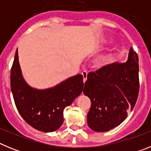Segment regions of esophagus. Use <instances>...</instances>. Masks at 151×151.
<instances>
[{"mask_svg": "<svg viewBox=\"0 0 151 151\" xmlns=\"http://www.w3.org/2000/svg\"><path fill=\"white\" fill-rule=\"evenodd\" d=\"M82 76H83V82H86V80H87V77H88V72L87 71H83L82 73Z\"/></svg>", "mask_w": 151, "mask_h": 151, "instance_id": "34e87169", "label": "esophagus"}]
</instances>
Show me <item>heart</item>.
I'll list each match as a JSON object with an SVG mask.
<instances>
[{"label": "heart", "mask_w": 151, "mask_h": 151, "mask_svg": "<svg viewBox=\"0 0 151 151\" xmlns=\"http://www.w3.org/2000/svg\"><path fill=\"white\" fill-rule=\"evenodd\" d=\"M101 60H100V61H98V62H97V63H101Z\"/></svg>", "instance_id": "1"}]
</instances>
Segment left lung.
I'll use <instances>...</instances> for the list:
<instances>
[{"instance_id": "left-lung-1", "label": "left lung", "mask_w": 151, "mask_h": 151, "mask_svg": "<svg viewBox=\"0 0 151 151\" xmlns=\"http://www.w3.org/2000/svg\"><path fill=\"white\" fill-rule=\"evenodd\" d=\"M138 57L131 47L125 63H113L88 74L83 93L91 100L89 128L105 132L120 125L134 108L139 92Z\"/></svg>"}]
</instances>
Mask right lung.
<instances>
[{"label": "right lung", "mask_w": 151, "mask_h": 151, "mask_svg": "<svg viewBox=\"0 0 151 151\" xmlns=\"http://www.w3.org/2000/svg\"><path fill=\"white\" fill-rule=\"evenodd\" d=\"M10 88L21 116L32 127L44 132L57 130L63 122V110L84 88L83 76L78 74L50 88L36 89L22 76L17 49L10 71Z\"/></svg>", "instance_id": "1"}]
</instances>
